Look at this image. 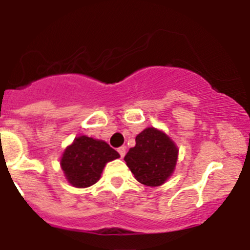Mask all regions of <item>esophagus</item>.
I'll use <instances>...</instances> for the list:
<instances>
[{
    "mask_svg": "<svg viewBox=\"0 0 250 250\" xmlns=\"http://www.w3.org/2000/svg\"><path fill=\"white\" fill-rule=\"evenodd\" d=\"M117 151H118V153H120L121 157H122V158L125 157V146H121V147H118Z\"/></svg>",
    "mask_w": 250,
    "mask_h": 250,
    "instance_id": "34e87169",
    "label": "esophagus"
}]
</instances>
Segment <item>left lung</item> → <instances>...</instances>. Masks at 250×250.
Segmentation results:
<instances>
[{
    "label": "left lung",
    "mask_w": 250,
    "mask_h": 250,
    "mask_svg": "<svg viewBox=\"0 0 250 250\" xmlns=\"http://www.w3.org/2000/svg\"><path fill=\"white\" fill-rule=\"evenodd\" d=\"M179 148L163 130L147 127L135 138L125 161L135 179L151 188L161 186L172 176L178 162Z\"/></svg>",
    "instance_id": "obj_1"
}]
</instances>
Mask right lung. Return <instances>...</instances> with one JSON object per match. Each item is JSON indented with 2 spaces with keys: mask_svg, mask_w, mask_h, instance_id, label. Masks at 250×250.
<instances>
[{
  "mask_svg": "<svg viewBox=\"0 0 250 250\" xmlns=\"http://www.w3.org/2000/svg\"><path fill=\"white\" fill-rule=\"evenodd\" d=\"M118 157L120 153L104 140L80 135L64 150L60 167L70 185L84 188L94 185L106 163Z\"/></svg>",
  "mask_w": 250,
  "mask_h": 250,
  "instance_id": "obj_1",
  "label": "right lung"
}]
</instances>
